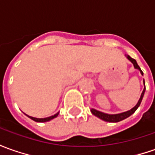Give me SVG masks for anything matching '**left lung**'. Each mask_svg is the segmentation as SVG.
I'll return each mask as SVG.
<instances>
[{
  "instance_id": "8db88e82",
  "label": "left lung",
  "mask_w": 155,
  "mask_h": 155,
  "mask_svg": "<svg viewBox=\"0 0 155 155\" xmlns=\"http://www.w3.org/2000/svg\"><path fill=\"white\" fill-rule=\"evenodd\" d=\"M126 58L129 60L131 64H133V66H134V68H135L136 69H138V70H139L140 73H141L142 75H143V71L141 70L140 67L138 66V64H137V61H136L135 59L131 58L129 55H126ZM143 84H144L143 91L142 94H141V97H140V98L139 100H138V102H137V104H136L133 108H130V110L126 111V112H123V113L115 114H106V113H104V112H101V111H98V110H97V109H95V108H91V114H92L93 115L97 116V118H99V119H101V120H104V121L113 122V123L121 121V120H125V119H126V118H128L129 116H130L132 114L135 113V111L137 109V108L139 107L140 104H141V102H142L143 97V96H144V92H145V90H146V88H145V82H144V80H143Z\"/></svg>"
}]
</instances>
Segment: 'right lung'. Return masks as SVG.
<instances>
[{"label": "right lung", "instance_id": "right-lung-1", "mask_svg": "<svg viewBox=\"0 0 155 155\" xmlns=\"http://www.w3.org/2000/svg\"><path fill=\"white\" fill-rule=\"evenodd\" d=\"M58 114H59V112L58 113L55 114L54 115H51V116H50V117H47V118H41V119H39V118H35V117H32V116H29V115H27L28 117L29 118V119H31V120H33L35 122H47V121H50V120H51L52 119H54V118L58 117Z\"/></svg>", "mask_w": 155, "mask_h": 155}]
</instances>
